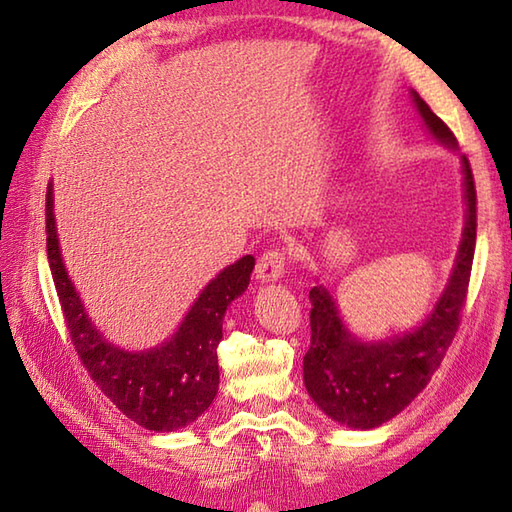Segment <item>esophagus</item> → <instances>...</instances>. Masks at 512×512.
Returning <instances> with one entry per match:
<instances>
[{"mask_svg":"<svg viewBox=\"0 0 512 512\" xmlns=\"http://www.w3.org/2000/svg\"><path fill=\"white\" fill-rule=\"evenodd\" d=\"M284 268H286V250L270 248L262 257H259L255 273L259 281H275L284 275Z\"/></svg>","mask_w":512,"mask_h":512,"instance_id":"esophagus-1","label":"esophagus"}]
</instances>
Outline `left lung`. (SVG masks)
Masks as SVG:
<instances>
[{
    "mask_svg": "<svg viewBox=\"0 0 512 512\" xmlns=\"http://www.w3.org/2000/svg\"><path fill=\"white\" fill-rule=\"evenodd\" d=\"M418 112L440 143L455 149L447 123L413 92ZM466 222L453 275L436 308L420 328L378 343H361L347 332L328 288L310 290V350L303 356V383L310 398L336 422L374 429L391 420L427 387L447 356L469 292L475 255L477 193L469 160L462 156Z\"/></svg>",
    "mask_w": 512,
    "mask_h": 512,
    "instance_id": "left-lung-1",
    "label": "left lung"
}]
</instances>
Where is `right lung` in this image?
Returning a JSON list of instances; mask_svg holds the SVG:
<instances>
[{
  "label": "right lung",
  "mask_w": 512,
  "mask_h": 512,
  "mask_svg": "<svg viewBox=\"0 0 512 512\" xmlns=\"http://www.w3.org/2000/svg\"><path fill=\"white\" fill-rule=\"evenodd\" d=\"M46 246L54 288L74 350L103 394L140 427L165 433L187 427L211 407L220 385L217 345L224 312L248 288L255 257L224 268L202 290L178 332L147 352H125L107 343L85 314L65 273L52 213V184L46 193Z\"/></svg>",
  "instance_id": "add662e5"
}]
</instances>
